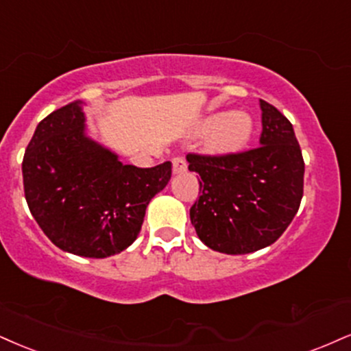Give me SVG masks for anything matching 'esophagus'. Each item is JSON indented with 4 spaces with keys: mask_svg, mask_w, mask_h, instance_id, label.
I'll list each match as a JSON object with an SVG mask.
<instances>
[{
    "mask_svg": "<svg viewBox=\"0 0 351 351\" xmlns=\"http://www.w3.org/2000/svg\"><path fill=\"white\" fill-rule=\"evenodd\" d=\"M171 165H173V173H175V175H178V173H184L188 170V163L183 157H175L171 160Z\"/></svg>",
    "mask_w": 351,
    "mask_h": 351,
    "instance_id": "esophagus-1",
    "label": "esophagus"
}]
</instances>
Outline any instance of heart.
<instances>
[{
	"label": "heart",
	"mask_w": 351,
	"mask_h": 351,
	"mask_svg": "<svg viewBox=\"0 0 351 351\" xmlns=\"http://www.w3.org/2000/svg\"><path fill=\"white\" fill-rule=\"evenodd\" d=\"M208 129L204 147L210 154L226 155L237 152L250 141L253 121L247 112H229L213 116L204 125Z\"/></svg>",
	"instance_id": "obj_1"
}]
</instances>
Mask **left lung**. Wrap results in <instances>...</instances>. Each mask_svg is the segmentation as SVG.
<instances>
[{
	"instance_id": "8db88e82",
	"label": "left lung",
	"mask_w": 351,
	"mask_h": 351,
	"mask_svg": "<svg viewBox=\"0 0 351 351\" xmlns=\"http://www.w3.org/2000/svg\"><path fill=\"white\" fill-rule=\"evenodd\" d=\"M260 145L226 155L188 154L199 175V197L189 209L197 237L213 250L243 255L281 237L304 193V160L293 124L260 99Z\"/></svg>"
}]
</instances>
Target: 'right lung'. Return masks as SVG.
<instances>
[{"instance_id":"add662e5","label":"right lung","mask_w":351,"mask_h":351,"mask_svg":"<svg viewBox=\"0 0 351 351\" xmlns=\"http://www.w3.org/2000/svg\"><path fill=\"white\" fill-rule=\"evenodd\" d=\"M80 101L42 119L23 158L32 217L63 252L106 258L129 247L145 209L171 178V163L122 165L84 135Z\"/></svg>"}]
</instances>
